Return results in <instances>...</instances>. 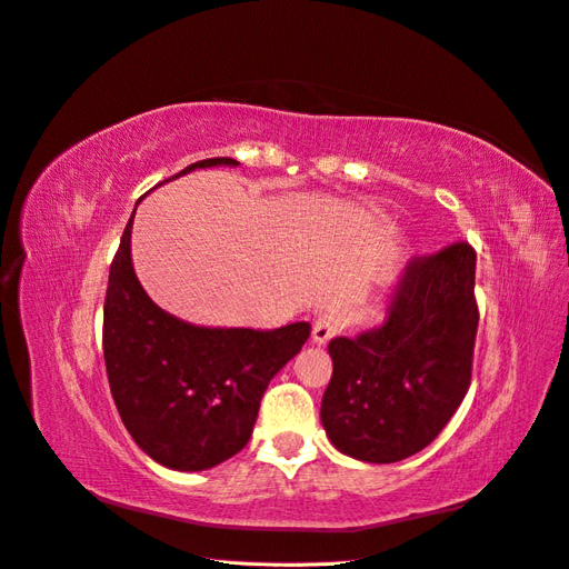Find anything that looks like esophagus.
Wrapping results in <instances>:
<instances>
[{"label":"esophagus","mask_w":569,"mask_h":569,"mask_svg":"<svg viewBox=\"0 0 569 569\" xmlns=\"http://www.w3.org/2000/svg\"><path fill=\"white\" fill-rule=\"evenodd\" d=\"M347 326L345 311L338 307H328L317 317L315 326H311V340L317 345H326L333 336L342 333V328Z\"/></svg>","instance_id":"obj_1"}]
</instances>
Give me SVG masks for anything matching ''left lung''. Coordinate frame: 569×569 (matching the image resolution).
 Listing matches in <instances>:
<instances>
[{
    "label": "left lung",
    "mask_w": 569,
    "mask_h": 569,
    "mask_svg": "<svg viewBox=\"0 0 569 569\" xmlns=\"http://www.w3.org/2000/svg\"><path fill=\"white\" fill-rule=\"evenodd\" d=\"M475 258L468 243L413 258L380 326L328 342L333 376L321 423L338 451L397 463L426 449L461 407L480 321Z\"/></svg>",
    "instance_id": "1"
}]
</instances>
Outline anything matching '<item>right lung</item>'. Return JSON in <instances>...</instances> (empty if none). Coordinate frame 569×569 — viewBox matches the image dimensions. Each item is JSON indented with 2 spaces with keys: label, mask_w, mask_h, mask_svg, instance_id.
Instances as JSON below:
<instances>
[{
  "label": "right lung",
  "mask_w": 569,
  "mask_h": 569,
  "mask_svg": "<svg viewBox=\"0 0 569 569\" xmlns=\"http://www.w3.org/2000/svg\"><path fill=\"white\" fill-rule=\"evenodd\" d=\"M217 164L233 168L238 160H198L179 174ZM130 236L132 219L103 302L108 385L141 451L172 470H208L248 445L269 380L302 350L311 326L298 321L252 331L181 321L146 296L132 267Z\"/></svg>",
  "instance_id": "1"
}]
</instances>
